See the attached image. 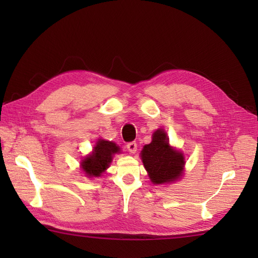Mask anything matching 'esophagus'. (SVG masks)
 <instances>
[{"instance_id":"esophagus-1","label":"esophagus","mask_w":258,"mask_h":258,"mask_svg":"<svg viewBox=\"0 0 258 258\" xmlns=\"http://www.w3.org/2000/svg\"><path fill=\"white\" fill-rule=\"evenodd\" d=\"M126 147H127L131 154H134V153L138 151V144H136V142H130V143L126 145Z\"/></svg>"}]
</instances>
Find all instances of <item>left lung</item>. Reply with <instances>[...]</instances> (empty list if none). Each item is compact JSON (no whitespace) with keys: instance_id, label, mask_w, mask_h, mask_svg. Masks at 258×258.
I'll use <instances>...</instances> for the list:
<instances>
[{"instance_id":"obj_1","label":"left lung","mask_w":258,"mask_h":258,"mask_svg":"<svg viewBox=\"0 0 258 258\" xmlns=\"http://www.w3.org/2000/svg\"><path fill=\"white\" fill-rule=\"evenodd\" d=\"M141 154L144 167L154 184L169 183L182 175L184 156L169 146L167 134L163 130H157L153 134L152 142L144 146Z\"/></svg>"}]
</instances>
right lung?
Returning a JSON list of instances; mask_svg holds the SVG:
<instances>
[{"mask_svg": "<svg viewBox=\"0 0 258 258\" xmlns=\"http://www.w3.org/2000/svg\"><path fill=\"white\" fill-rule=\"evenodd\" d=\"M119 151L118 146L113 142L100 140L91 155L82 162V168L90 177L101 176V174L108 167L112 162V156Z\"/></svg>", "mask_w": 258, "mask_h": 258, "instance_id": "add662e5", "label": "right lung"}]
</instances>
